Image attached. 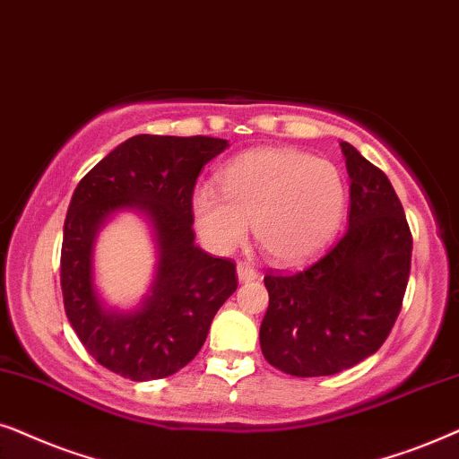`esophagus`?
Here are the masks:
<instances>
[{
  "mask_svg": "<svg viewBox=\"0 0 459 459\" xmlns=\"http://www.w3.org/2000/svg\"><path fill=\"white\" fill-rule=\"evenodd\" d=\"M237 277H239L241 283H247V281L258 279V268L246 264V262H239V264H237Z\"/></svg>",
  "mask_w": 459,
  "mask_h": 459,
  "instance_id": "obj_1",
  "label": "esophagus"
}]
</instances>
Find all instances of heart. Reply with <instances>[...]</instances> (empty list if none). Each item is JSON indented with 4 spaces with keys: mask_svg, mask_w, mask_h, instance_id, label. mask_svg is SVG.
<instances>
[{
    "mask_svg": "<svg viewBox=\"0 0 459 459\" xmlns=\"http://www.w3.org/2000/svg\"><path fill=\"white\" fill-rule=\"evenodd\" d=\"M220 188L201 186L193 197L199 233L229 252L247 237V222L266 255L296 264L319 254L346 210V185L325 159L293 149L243 152L220 174Z\"/></svg>",
    "mask_w": 459,
    "mask_h": 459,
    "instance_id": "obj_1",
    "label": "heart"
}]
</instances>
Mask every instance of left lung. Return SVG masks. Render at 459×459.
Masks as SVG:
<instances>
[{"label": "left lung", "mask_w": 459, "mask_h": 459, "mask_svg": "<svg viewBox=\"0 0 459 459\" xmlns=\"http://www.w3.org/2000/svg\"><path fill=\"white\" fill-rule=\"evenodd\" d=\"M351 178L346 233L296 273H266L262 354L296 377L333 376L388 338L411 268V233L393 185L352 144L340 143Z\"/></svg>", "instance_id": "1"}]
</instances>
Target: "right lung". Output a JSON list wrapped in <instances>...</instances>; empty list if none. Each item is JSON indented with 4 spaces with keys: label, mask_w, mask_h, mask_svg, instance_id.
<instances>
[{
    "label": "right lung",
    "mask_w": 459,
    "mask_h": 459,
    "mask_svg": "<svg viewBox=\"0 0 459 459\" xmlns=\"http://www.w3.org/2000/svg\"><path fill=\"white\" fill-rule=\"evenodd\" d=\"M226 146L222 138L140 134L98 161L73 193L60 254L65 310L85 351L113 374L134 382L176 374L237 290L233 262L195 246L193 230L195 182ZM124 211L145 220L156 246L152 287L132 309L107 305L93 273L97 235Z\"/></svg>",
    "instance_id": "add662e5"
}]
</instances>
